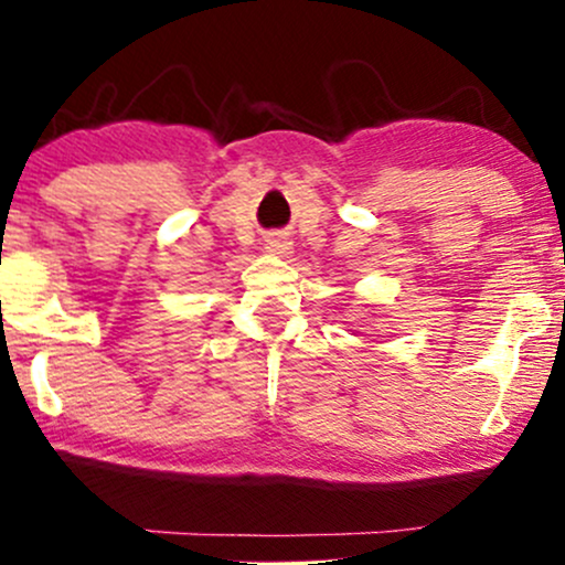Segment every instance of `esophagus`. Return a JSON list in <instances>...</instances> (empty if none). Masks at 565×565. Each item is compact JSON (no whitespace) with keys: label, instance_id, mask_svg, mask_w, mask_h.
Returning a JSON list of instances; mask_svg holds the SVG:
<instances>
[{"label":"esophagus","instance_id":"1","mask_svg":"<svg viewBox=\"0 0 565 565\" xmlns=\"http://www.w3.org/2000/svg\"><path fill=\"white\" fill-rule=\"evenodd\" d=\"M291 246L287 242H281V238H270L268 242V252H274V255H289Z\"/></svg>","mask_w":565,"mask_h":565}]
</instances>
